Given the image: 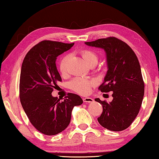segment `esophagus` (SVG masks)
<instances>
[{"mask_svg":"<svg viewBox=\"0 0 159 159\" xmlns=\"http://www.w3.org/2000/svg\"><path fill=\"white\" fill-rule=\"evenodd\" d=\"M83 101L84 102H87V103H91L93 102V99H92L91 98H83Z\"/></svg>","mask_w":159,"mask_h":159,"instance_id":"1","label":"esophagus"}]
</instances>
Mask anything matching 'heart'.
Listing matches in <instances>:
<instances>
[{
    "label": "heart",
    "instance_id": "b5f03b06",
    "mask_svg": "<svg viewBox=\"0 0 159 159\" xmlns=\"http://www.w3.org/2000/svg\"><path fill=\"white\" fill-rule=\"evenodd\" d=\"M80 54L83 59L90 66H94L99 60L96 52L91 49H83L80 50ZM70 58L68 55L63 56L59 62V69L60 73L64 75L68 73V61ZM95 84V81L84 77H75L71 80L69 84L70 89L80 95H87L91 91L92 86Z\"/></svg>",
    "mask_w": 159,
    "mask_h": 159
}]
</instances>
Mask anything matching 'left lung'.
I'll return each mask as SVG.
<instances>
[{"label":"left lung","instance_id":"1","mask_svg":"<svg viewBox=\"0 0 159 159\" xmlns=\"http://www.w3.org/2000/svg\"><path fill=\"white\" fill-rule=\"evenodd\" d=\"M85 43L106 51L108 70L98 89L102 93L113 91L109 103L95 99L103 108L98 121L111 131L126 129L139 114L144 96L145 84L137 56L129 45L114 37Z\"/></svg>","mask_w":159,"mask_h":159}]
</instances>
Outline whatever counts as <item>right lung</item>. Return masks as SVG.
I'll use <instances>...</instances> for the list:
<instances>
[{"label":"right lung","mask_w":159,"mask_h":159,"mask_svg":"<svg viewBox=\"0 0 159 159\" xmlns=\"http://www.w3.org/2000/svg\"><path fill=\"white\" fill-rule=\"evenodd\" d=\"M74 45L43 40L26 54L21 66L19 97L30 122L45 135L61 132L69 125L75 106L83 103L78 95L68 93L64 100L52 96L54 88L61 82L57 69V57Z\"/></svg>","instance_id":"right-lung-1"}]
</instances>
